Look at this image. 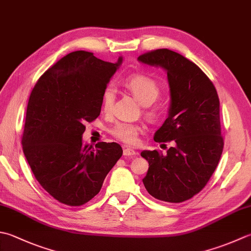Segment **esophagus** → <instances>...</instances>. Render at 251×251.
Returning <instances> with one entry per match:
<instances>
[{"instance_id": "1", "label": "esophagus", "mask_w": 251, "mask_h": 251, "mask_svg": "<svg viewBox=\"0 0 251 251\" xmlns=\"http://www.w3.org/2000/svg\"><path fill=\"white\" fill-rule=\"evenodd\" d=\"M123 153H124L125 156H131V155H135L137 152L134 149H130V148H127V147H124Z\"/></svg>"}]
</instances>
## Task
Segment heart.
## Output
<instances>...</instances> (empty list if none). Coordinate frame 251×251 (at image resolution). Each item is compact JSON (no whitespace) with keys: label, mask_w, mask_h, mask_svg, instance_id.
Wrapping results in <instances>:
<instances>
[{"label":"heart","mask_w":251,"mask_h":251,"mask_svg":"<svg viewBox=\"0 0 251 251\" xmlns=\"http://www.w3.org/2000/svg\"><path fill=\"white\" fill-rule=\"evenodd\" d=\"M124 86L137 100L145 107V115L151 122L158 120L160 115L159 106L153 104L160 95V86L153 78L148 75H131L127 77ZM114 90L112 87H107L102 96V107L105 112H109L114 102ZM144 130L142 125L138 123H117L111 129V134L125 144L134 145L137 137Z\"/></svg>","instance_id":"b5f03b06"}]
</instances>
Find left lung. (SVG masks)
<instances>
[{
  "label": "left lung",
  "mask_w": 251,
  "mask_h": 251,
  "mask_svg": "<svg viewBox=\"0 0 251 251\" xmlns=\"http://www.w3.org/2000/svg\"><path fill=\"white\" fill-rule=\"evenodd\" d=\"M138 60L168 72L169 116L153 139L174 146L166 153L156 150L141 152L149 163L142 181L155 199L183 202L204 188L222 155L224 140L218 92L195 63L169 49L141 54Z\"/></svg>",
  "instance_id": "8db88e82"
}]
</instances>
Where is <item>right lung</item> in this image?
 Listing matches in <instances>:
<instances>
[{
	"mask_svg": "<svg viewBox=\"0 0 251 251\" xmlns=\"http://www.w3.org/2000/svg\"><path fill=\"white\" fill-rule=\"evenodd\" d=\"M93 53L75 51L39 78L29 97L22 137L34 177L58 202L79 207L99 194L123 154L116 142L82 144L87 122L100 115L102 96L119 68Z\"/></svg>",
	"mask_w": 251,
	"mask_h": 251,
	"instance_id": "right-lung-1",
	"label": "right lung"
}]
</instances>
